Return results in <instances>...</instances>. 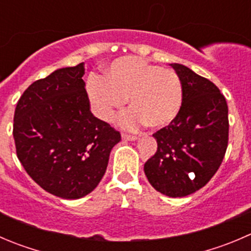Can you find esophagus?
Returning a JSON list of instances; mask_svg holds the SVG:
<instances>
[{
  "label": "esophagus",
  "instance_id": "1",
  "mask_svg": "<svg viewBox=\"0 0 251 251\" xmlns=\"http://www.w3.org/2000/svg\"><path fill=\"white\" fill-rule=\"evenodd\" d=\"M121 138H123L124 141H136V140H138L137 136L126 135V133H123V136H121Z\"/></svg>",
  "mask_w": 251,
  "mask_h": 251
}]
</instances>
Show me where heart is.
<instances>
[{
    "label": "heart",
    "instance_id": "1",
    "mask_svg": "<svg viewBox=\"0 0 251 251\" xmlns=\"http://www.w3.org/2000/svg\"><path fill=\"white\" fill-rule=\"evenodd\" d=\"M87 92L96 114L105 121L128 98L131 109L119 119L128 130L146 124L152 128L165 127L175 120L182 104L179 76L136 56L114 60L103 77H92Z\"/></svg>",
    "mask_w": 251,
    "mask_h": 251
}]
</instances>
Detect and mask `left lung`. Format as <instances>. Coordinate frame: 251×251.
Wrapping results in <instances>:
<instances>
[{
    "label": "left lung",
    "instance_id": "1",
    "mask_svg": "<svg viewBox=\"0 0 251 251\" xmlns=\"http://www.w3.org/2000/svg\"><path fill=\"white\" fill-rule=\"evenodd\" d=\"M182 84V104L172 124L153 135L157 152L145 163L150 184L169 198L205 186L222 163L228 145V106L220 89L189 67L170 64Z\"/></svg>",
    "mask_w": 251,
    "mask_h": 251
}]
</instances>
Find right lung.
<instances>
[{
	"instance_id": "1",
	"label": "right lung",
	"mask_w": 251,
	"mask_h": 251,
	"mask_svg": "<svg viewBox=\"0 0 251 251\" xmlns=\"http://www.w3.org/2000/svg\"><path fill=\"white\" fill-rule=\"evenodd\" d=\"M84 64L64 67L26 88L14 111L19 162L45 191L76 200L98 186L120 132L92 114Z\"/></svg>"
}]
</instances>
